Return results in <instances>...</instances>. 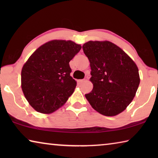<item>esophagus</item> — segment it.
<instances>
[{"mask_svg": "<svg viewBox=\"0 0 158 158\" xmlns=\"http://www.w3.org/2000/svg\"><path fill=\"white\" fill-rule=\"evenodd\" d=\"M84 81H85L84 79H79V80H78V81L77 82H78L79 84H81L82 83H84Z\"/></svg>", "mask_w": 158, "mask_h": 158, "instance_id": "34e87169", "label": "esophagus"}]
</instances>
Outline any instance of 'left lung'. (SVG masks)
I'll return each instance as SVG.
<instances>
[{
	"mask_svg": "<svg viewBox=\"0 0 158 158\" xmlns=\"http://www.w3.org/2000/svg\"><path fill=\"white\" fill-rule=\"evenodd\" d=\"M89 58L93 88L85 97L92 107L106 116L121 114L133 100L140 83L134 60L109 41H89L83 45Z\"/></svg>",
	"mask_w": 158,
	"mask_h": 158,
	"instance_id": "1",
	"label": "left lung"
}]
</instances>
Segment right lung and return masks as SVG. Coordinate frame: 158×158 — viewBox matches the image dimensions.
<instances>
[{
  "instance_id": "right-lung-1",
  "label": "right lung",
  "mask_w": 158,
  "mask_h": 158,
  "mask_svg": "<svg viewBox=\"0 0 158 158\" xmlns=\"http://www.w3.org/2000/svg\"><path fill=\"white\" fill-rule=\"evenodd\" d=\"M81 49L72 40H53L28 58L21 69V89L35 110L48 114L65 105L77 85L69 62Z\"/></svg>"
}]
</instances>
